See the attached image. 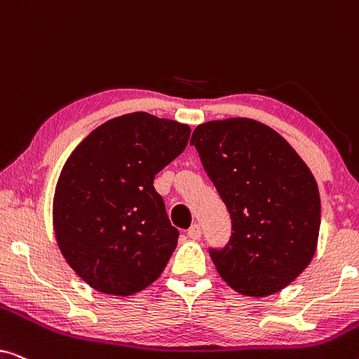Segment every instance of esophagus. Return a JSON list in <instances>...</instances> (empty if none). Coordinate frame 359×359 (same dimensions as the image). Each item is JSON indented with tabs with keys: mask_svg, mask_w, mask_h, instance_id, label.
<instances>
[{
	"mask_svg": "<svg viewBox=\"0 0 359 359\" xmlns=\"http://www.w3.org/2000/svg\"><path fill=\"white\" fill-rule=\"evenodd\" d=\"M201 233H203V230H201V225H198V224L191 225V229L188 230V237L191 240H199Z\"/></svg>",
	"mask_w": 359,
	"mask_h": 359,
	"instance_id": "obj_1",
	"label": "esophagus"
}]
</instances>
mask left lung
Returning a JSON list of instances; mask_svg holds the SVG:
<instances>
[{"instance_id":"obj_1","label":"left lung","mask_w":359,"mask_h":359,"mask_svg":"<svg viewBox=\"0 0 359 359\" xmlns=\"http://www.w3.org/2000/svg\"><path fill=\"white\" fill-rule=\"evenodd\" d=\"M191 144L232 220V235L209 255L224 281L245 296L292 283L316 253L320 196L291 145L245 117L196 127Z\"/></svg>"}]
</instances>
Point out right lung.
<instances>
[{
  "label": "right lung",
  "instance_id": "right-lung-1",
  "mask_svg": "<svg viewBox=\"0 0 359 359\" xmlns=\"http://www.w3.org/2000/svg\"><path fill=\"white\" fill-rule=\"evenodd\" d=\"M189 126L132 112L73 150L53 198V229L73 271L96 291L130 296L163 273L180 232L154 180L183 154Z\"/></svg>",
  "mask_w": 359,
  "mask_h": 359
}]
</instances>
